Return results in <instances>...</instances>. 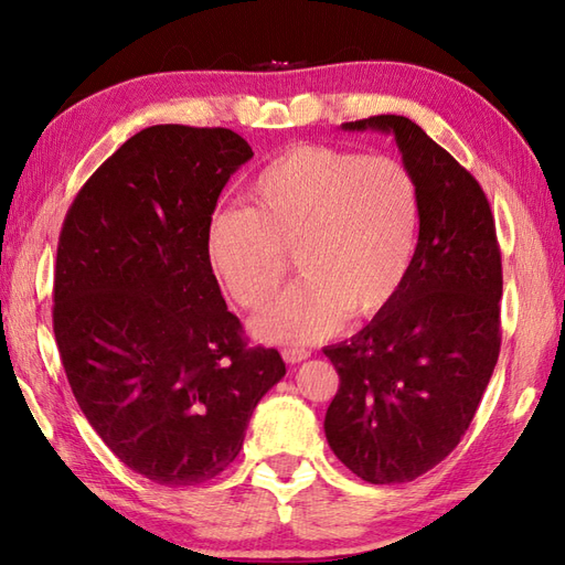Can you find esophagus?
I'll return each mask as SVG.
<instances>
[{
  "label": "esophagus",
  "instance_id": "obj_1",
  "mask_svg": "<svg viewBox=\"0 0 565 565\" xmlns=\"http://www.w3.org/2000/svg\"><path fill=\"white\" fill-rule=\"evenodd\" d=\"M309 358V350L307 348H285L282 350V360L290 362V365H297V362H302Z\"/></svg>",
  "mask_w": 565,
  "mask_h": 565
}]
</instances>
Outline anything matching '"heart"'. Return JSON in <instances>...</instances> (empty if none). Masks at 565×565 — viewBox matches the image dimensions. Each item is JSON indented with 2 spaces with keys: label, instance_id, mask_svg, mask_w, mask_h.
Masks as SVG:
<instances>
[{
  "label": "heart",
  "instance_id": "obj_1",
  "mask_svg": "<svg viewBox=\"0 0 565 565\" xmlns=\"http://www.w3.org/2000/svg\"><path fill=\"white\" fill-rule=\"evenodd\" d=\"M250 207L222 205L205 254L236 305L258 309L278 292L285 254L302 275L250 329L268 343H311L365 319L396 295L418 234V188L394 157L297 145L258 171Z\"/></svg>",
  "mask_w": 565,
  "mask_h": 565
}]
</instances>
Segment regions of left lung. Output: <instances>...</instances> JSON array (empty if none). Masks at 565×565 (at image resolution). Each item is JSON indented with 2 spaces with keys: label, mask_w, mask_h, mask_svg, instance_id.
Here are the masks:
<instances>
[{
  "label": "left lung",
  "mask_w": 565,
  "mask_h": 565,
  "mask_svg": "<svg viewBox=\"0 0 565 565\" xmlns=\"http://www.w3.org/2000/svg\"><path fill=\"white\" fill-rule=\"evenodd\" d=\"M392 135L418 188V244L396 295L323 355L338 394L323 430L367 483H406L459 445L500 353L503 268L479 181L404 116L343 122Z\"/></svg>",
  "instance_id": "obj_1"
}]
</instances>
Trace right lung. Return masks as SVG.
I'll return each instance as SVG.
<instances>
[{"label": "right lung", "mask_w": 565, "mask_h": 565, "mask_svg": "<svg viewBox=\"0 0 565 565\" xmlns=\"http://www.w3.org/2000/svg\"><path fill=\"white\" fill-rule=\"evenodd\" d=\"M254 157L227 128L152 125L84 183L60 232L53 331L86 420L161 486L215 479L285 377L246 348L205 254L222 188Z\"/></svg>", "instance_id": "add662e5"}]
</instances>
